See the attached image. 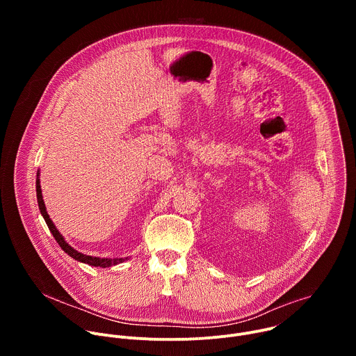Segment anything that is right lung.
Returning <instances> with one entry per match:
<instances>
[{"instance_id": "1", "label": "right lung", "mask_w": 356, "mask_h": 356, "mask_svg": "<svg viewBox=\"0 0 356 356\" xmlns=\"http://www.w3.org/2000/svg\"><path fill=\"white\" fill-rule=\"evenodd\" d=\"M36 197H38V204H39V210L47 224V228L50 229V232L54 234L56 242L60 245V248L67 253V255H70L72 258H74L76 261L79 262H83V264H87V265H91V266H98V268H110L113 265H117V264H121L124 262L125 259H101V258H92V257H87V255H83V253L77 252L76 249H73L65 239L63 236L60 235V232L56 229V227L54 225L52 220L49 218L47 213H46V207H44V202H43V198H42V190H40V184H39V179L36 180Z\"/></svg>"}]
</instances>
